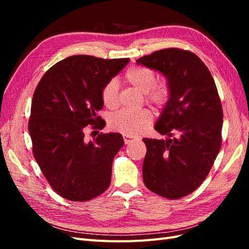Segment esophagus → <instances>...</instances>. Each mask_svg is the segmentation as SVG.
I'll list each match as a JSON object with an SVG mask.
<instances>
[{
	"mask_svg": "<svg viewBox=\"0 0 249 249\" xmlns=\"http://www.w3.org/2000/svg\"><path fill=\"white\" fill-rule=\"evenodd\" d=\"M124 140L125 144H131V143L137 141L138 139L137 138H133V137H129V136H125V135H124Z\"/></svg>",
	"mask_w": 249,
	"mask_h": 249,
	"instance_id": "esophagus-1",
	"label": "esophagus"
}]
</instances>
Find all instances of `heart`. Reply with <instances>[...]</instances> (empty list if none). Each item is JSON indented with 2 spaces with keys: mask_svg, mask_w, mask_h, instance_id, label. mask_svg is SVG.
Masks as SVG:
<instances>
[{
  "mask_svg": "<svg viewBox=\"0 0 249 249\" xmlns=\"http://www.w3.org/2000/svg\"><path fill=\"white\" fill-rule=\"evenodd\" d=\"M156 73L148 67L131 66L124 73V80L130 85L144 92V100L157 110H163L171 100V87L166 81L156 82ZM101 100L108 109H115L119 104L118 85L115 80H109L101 89ZM153 114L147 109L136 111L120 110L109 118L113 131L129 137L144 134L153 124Z\"/></svg>",
  "mask_w": 249,
  "mask_h": 249,
  "instance_id": "1",
  "label": "heart"
}]
</instances>
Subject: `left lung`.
<instances>
[{"label":"left lung","instance_id":"left-lung-1","mask_svg":"<svg viewBox=\"0 0 249 249\" xmlns=\"http://www.w3.org/2000/svg\"><path fill=\"white\" fill-rule=\"evenodd\" d=\"M137 63L164 73L172 91L155 126L170 138L142 139L146 145L143 182L162 197L178 199L201 185L219 153L223 122L220 97L209 69L190 51H156Z\"/></svg>","mask_w":249,"mask_h":249}]
</instances>
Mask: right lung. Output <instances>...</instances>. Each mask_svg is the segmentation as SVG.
Masks as SVG:
<instances>
[{
	"label": "right lung",
	"instance_id": "add662e5",
	"mask_svg": "<svg viewBox=\"0 0 249 249\" xmlns=\"http://www.w3.org/2000/svg\"><path fill=\"white\" fill-rule=\"evenodd\" d=\"M129 58L89 55L65 58L43 74L33 94L29 133L32 152L48 183L60 196L88 201L106 191L112 162L124 146L118 133H101L86 142L85 131L100 133L106 124L97 114L101 89Z\"/></svg>",
	"mask_w": 249,
	"mask_h": 249
}]
</instances>
